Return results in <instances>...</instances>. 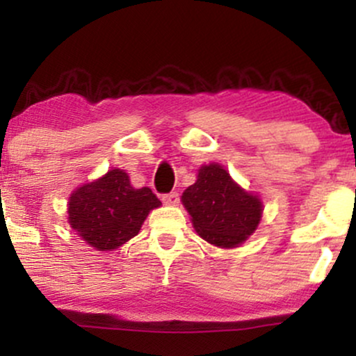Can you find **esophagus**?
<instances>
[{
    "instance_id": "1",
    "label": "esophagus",
    "mask_w": 356,
    "mask_h": 356,
    "mask_svg": "<svg viewBox=\"0 0 356 356\" xmlns=\"http://www.w3.org/2000/svg\"><path fill=\"white\" fill-rule=\"evenodd\" d=\"M162 201L165 204H170V206H175L179 202V192H169V194L162 195Z\"/></svg>"
}]
</instances>
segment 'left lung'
I'll return each mask as SVG.
<instances>
[{
    "instance_id": "1",
    "label": "left lung",
    "mask_w": 356,
    "mask_h": 356,
    "mask_svg": "<svg viewBox=\"0 0 356 356\" xmlns=\"http://www.w3.org/2000/svg\"><path fill=\"white\" fill-rule=\"evenodd\" d=\"M182 204L197 234L218 248H238L256 231L263 214L259 197L241 189L219 164L199 169L197 181L184 191Z\"/></svg>"
}]
</instances>
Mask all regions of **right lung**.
<instances>
[{"instance_id": "1", "label": "right lung", "mask_w": 356, "mask_h": 356, "mask_svg": "<svg viewBox=\"0 0 356 356\" xmlns=\"http://www.w3.org/2000/svg\"><path fill=\"white\" fill-rule=\"evenodd\" d=\"M159 206L149 187L136 189L127 172L112 169L73 191L68 222L92 248L112 251L137 236L149 212Z\"/></svg>"}]
</instances>
